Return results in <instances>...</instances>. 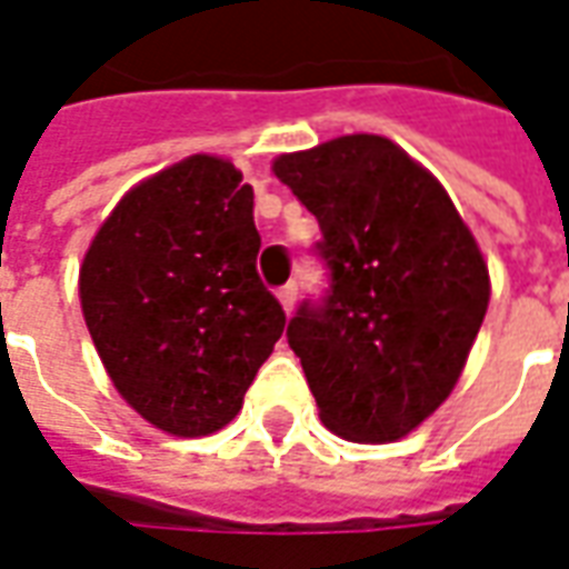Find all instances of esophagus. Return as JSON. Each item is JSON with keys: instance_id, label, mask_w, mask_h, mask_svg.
<instances>
[{"instance_id": "obj_1", "label": "esophagus", "mask_w": 569, "mask_h": 569, "mask_svg": "<svg viewBox=\"0 0 569 569\" xmlns=\"http://www.w3.org/2000/svg\"><path fill=\"white\" fill-rule=\"evenodd\" d=\"M278 303H281V309L291 316L293 303H297V284H284V288L278 291Z\"/></svg>"}]
</instances>
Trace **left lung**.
<instances>
[{
  "label": "left lung",
  "instance_id": "left-lung-1",
  "mask_svg": "<svg viewBox=\"0 0 569 569\" xmlns=\"http://www.w3.org/2000/svg\"><path fill=\"white\" fill-rule=\"evenodd\" d=\"M272 171L321 227L330 288L288 325L318 417L349 441H398L453 392L481 330L478 241L445 187L386 137H337L278 156Z\"/></svg>",
  "mask_w": 569,
  "mask_h": 569
}]
</instances>
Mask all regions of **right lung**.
Wrapping results in <instances>:
<instances>
[{"instance_id": "obj_1", "label": "right lung", "mask_w": 569, "mask_h": 569, "mask_svg": "<svg viewBox=\"0 0 569 569\" xmlns=\"http://www.w3.org/2000/svg\"><path fill=\"white\" fill-rule=\"evenodd\" d=\"M253 189L236 164L189 156L137 183L98 229L79 297L98 356L156 429H223L284 330L257 276Z\"/></svg>"}]
</instances>
